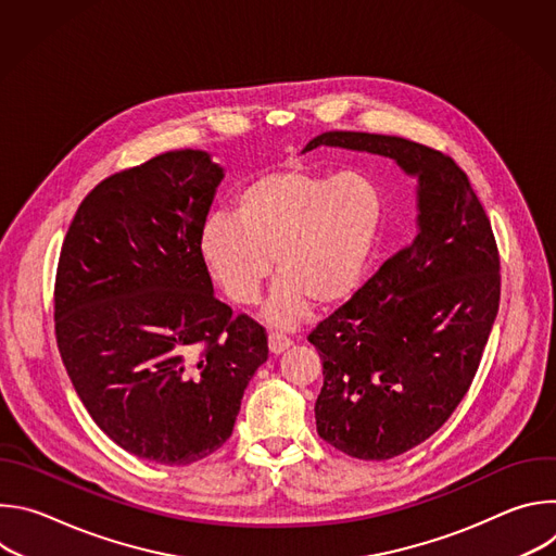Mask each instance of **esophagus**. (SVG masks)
Segmentation results:
<instances>
[{"label":"esophagus","instance_id":"obj_1","mask_svg":"<svg viewBox=\"0 0 556 556\" xmlns=\"http://www.w3.org/2000/svg\"><path fill=\"white\" fill-rule=\"evenodd\" d=\"M290 345H292V339H290V337H286V334H281V332H270V337H268V348H270L273 354H281V352H286Z\"/></svg>","mask_w":556,"mask_h":556}]
</instances>
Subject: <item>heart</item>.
I'll return each mask as SVG.
<instances>
[{"mask_svg": "<svg viewBox=\"0 0 556 556\" xmlns=\"http://www.w3.org/2000/svg\"><path fill=\"white\" fill-rule=\"evenodd\" d=\"M384 217V195L363 172L339 176L286 165L249 180L230 215L200 228V255L226 296L260 299L273 273L279 281L266 307L277 328L301 324L312 301L337 305L361 286Z\"/></svg>", "mask_w": 556, "mask_h": 556, "instance_id": "heart-1", "label": "heart"}]
</instances>
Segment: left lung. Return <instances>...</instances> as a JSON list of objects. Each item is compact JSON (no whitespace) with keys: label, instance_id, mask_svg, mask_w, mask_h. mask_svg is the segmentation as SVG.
Here are the masks:
<instances>
[{"label":"left lung","instance_id":"left-lung-1","mask_svg":"<svg viewBox=\"0 0 556 556\" xmlns=\"http://www.w3.org/2000/svg\"><path fill=\"white\" fill-rule=\"evenodd\" d=\"M387 155L418 176L416 240L307 341L324 363L316 431L358 459H391L431 438L478 374L500 309L491 219L451 155L399 136L326 131L316 147Z\"/></svg>","mask_w":556,"mask_h":556}]
</instances>
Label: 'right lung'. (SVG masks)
<instances>
[{
	"label": "right lung",
	"instance_id": "right-lung-1",
	"mask_svg": "<svg viewBox=\"0 0 556 556\" xmlns=\"http://www.w3.org/2000/svg\"><path fill=\"white\" fill-rule=\"evenodd\" d=\"M206 151L112 174L76 208L54 279V334L92 420L142 459L185 466L232 433L268 334L213 294L200 228L222 182Z\"/></svg>",
	"mask_w": 556,
	"mask_h": 556
}]
</instances>
